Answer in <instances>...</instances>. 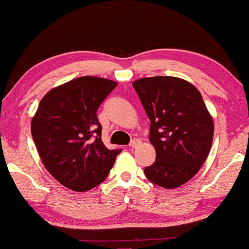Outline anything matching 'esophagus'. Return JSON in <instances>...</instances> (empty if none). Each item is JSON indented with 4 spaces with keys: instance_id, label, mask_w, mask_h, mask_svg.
Wrapping results in <instances>:
<instances>
[{
    "instance_id": "34e87169",
    "label": "esophagus",
    "mask_w": 249,
    "mask_h": 249,
    "mask_svg": "<svg viewBox=\"0 0 249 249\" xmlns=\"http://www.w3.org/2000/svg\"><path fill=\"white\" fill-rule=\"evenodd\" d=\"M141 145V141L139 139H133V141H131L130 144H128V146L131 148H136L137 146H139Z\"/></svg>"
}]
</instances>
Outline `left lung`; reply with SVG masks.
I'll list each match as a JSON object with an SVG mask.
<instances>
[{
	"instance_id": "left-lung-1",
	"label": "left lung",
	"mask_w": 249,
	"mask_h": 249,
	"mask_svg": "<svg viewBox=\"0 0 249 249\" xmlns=\"http://www.w3.org/2000/svg\"><path fill=\"white\" fill-rule=\"evenodd\" d=\"M133 88L151 122L150 142L156 161L145 167L146 178L164 188L192 179L206 160L214 124L201 93L178 77L137 79Z\"/></svg>"
}]
</instances>
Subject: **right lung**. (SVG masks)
<instances>
[{
    "label": "right lung",
    "instance_id": "obj_1",
    "mask_svg": "<svg viewBox=\"0 0 249 249\" xmlns=\"http://www.w3.org/2000/svg\"><path fill=\"white\" fill-rule=\"evenodd\" d=\"M117 83L83 76L53 88L39 102L31 121V134L41 160L63 186L85 192L105 180L121 148L102 142L97 118Z\"/></svg>",
    "mask_w": 249,
    "mask_h": 249
}]
</instances>
